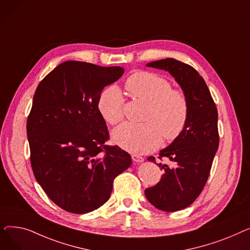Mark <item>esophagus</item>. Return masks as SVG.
<instances>
[{
  "label": "esophagus",
  "instance_id": "34e87169",
  "mask_svg": "<svg viewBox=\"0 0 250 250\" xmlns=\"http://www.w3.org/2000/svg\"><path fill=\"white\" fill-rule=\"evenodd\" d=\"M132 159H133V161H135V162H137V163H142V162H144V157H142V156H140V155H133V156H132Z\"/></svg>",
  "mask_w": 250,
  "mask_h": 250
}]
</instances>
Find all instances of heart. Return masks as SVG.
<instances>
[{
    "mask_svg": "<svg viewBox=\"0 0 250 250\" xmlns=\"http://www.w3.org/2000/svg\"><path fill=\"white\" fill-rule=\"evenodd\" d=\"M125 87L135 98L148 104V109L144 116L145 124L125 123L113 130L112 140L117 146L134 154H145L159 148L162 137L171 142L181 135L188 120V100L182 91L172 89L165 77L146 71L133 74ZM97 108L106 123H120L124 118V97L120 88L104 89Z\"/></svg>",
    "mask_w": 250,
    "mask_h": 250,
    "instance_id": "heart-1",
    "label": "heart"
}]
</instances>
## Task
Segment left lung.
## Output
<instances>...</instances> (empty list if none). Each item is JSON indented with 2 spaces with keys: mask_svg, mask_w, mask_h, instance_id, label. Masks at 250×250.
Listing matches in <instances>:
<instances>
[{
  "mask_svg": "<svg viewBox=\"0 0 250 250\" xmlns=\"http://www.w3.org/2000/svg\"><path fill=\"white\" fill-rule=\"evenodd\" d=\"M147 67L169 72L188 100L185 129L158 157H167L175 166L159 163L164 174L156 186L145 190L147 200L155 208L175 212L190 206L208 180L219 147L218 111L203 77L191 65L168 58L148 62ZM148 160L156 163L153 156Z\"/></svg>",
  "mask_w": 250,
  "mask_h": 250,
  "instance_id": "obj_1",
  "label": "left lung"
}]
</instances>
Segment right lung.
<instances>
[{
	"label": "right lung",
	"instance_id": "add662e5",
	"mask_svg": "<svg viewBox=\"0 0 250 250\" xmlns=\"http://www.w3.org/2000/svg\"><path fill=\"white\" fill-rule=\"evenodd\" d=\"M122 67L68 61L39 83L27 118L30 162L37 182L60 208L86 214L110 198L114 178L130 155L108 146L109 133L97 103L120 79Z\"/></svg>",
	"mask_w": 250,
	"mask_h": 250
}]
</instances>
